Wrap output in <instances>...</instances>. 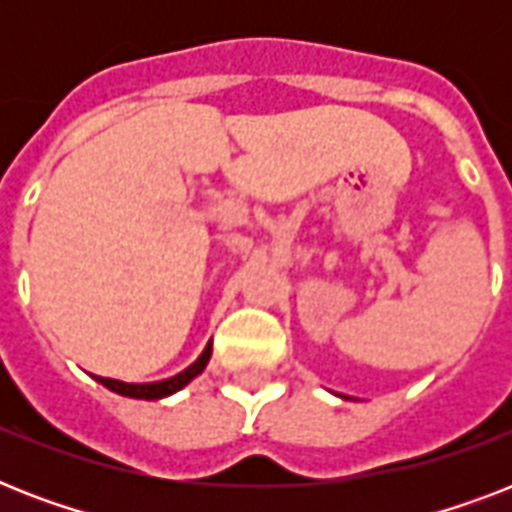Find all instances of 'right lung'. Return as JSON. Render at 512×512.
Returning <instances> with one entry per match:
<instances>
[{"instance_id": "obj_1", "label": "right lung", "mask_w": 512, "mask_h": 512, "mask_svg": "<svg viewBox=\"0 0 512 512\" xmlns=\"http://www.w3.org/2000/svg\"><path fill=\"white\" fill-rule=\"evenodd\" d=\"M209 356H212V340L207 342V348L201 350V356L196 358L188 369H183V372L175 374V377H167V380H159V382H122V380H111V377H98V374H92V377H95L103 388L114 390V393H119V396L156 401V398L172 396V393H177L180 388H185L193 377H199V374L204 372V366L209 364Z\"/></svg>"}]
</instances>
